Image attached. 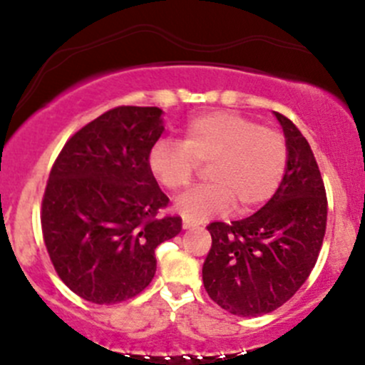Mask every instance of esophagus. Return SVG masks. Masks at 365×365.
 Instances as JSON below:
<instances>
[{
	"mask_svg": "<svg viewBox=\"0 0 365 365\" xmlns=\"http://www.w3.org/2000/svg\"><path fill=\"white\" fill-rule=\"evenodd\" d=\"M182 226H183V230H194V227H197V226H200V224H197V222H192V220H183V222H182Z\"/></svg>",
	"mask_w": 365,
	"mask_h": 365,
	"instance_id": "1",
	"label": "esophagus"
}]
</instances>
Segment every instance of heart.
<instances>
[{
    "label": "heart",
    "mask_w": 365,
    "mask_h": 365,
    "mask_svg": "<svg viewBox=\"0 0 365 365\" xmlns=\"http://www.w3.org/2000/svg\"><path fill=\"white\" fill-rule=\"evenodd\" d=\"M197 164H208L212 182L176 201V210L192 222L226 212L233 203L238 212H249L270 200L284 176L288 146L275 128L237 113L210 111L185 125L182 143L160 139L148 153L150 173L169 192L185 189Z\"/></svg>",
    "instance_id": "1"
}]
</instances>
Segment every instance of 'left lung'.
<instances>
[{
	"label": "left lung",
	"instance_id": "8db88e82",
	"mask_svg": "<svg viewBox=\"0 0 365 365\" xmlns=\"http://www.w3.org/2000/svg\"><path fill=\"white\" fill-rule=\"evenodd\" d=\"M288 146L284 176L272 200L247 219L212 222L203 284L237 316H261L288 302L318 261L327 230V192L307 139L281 113Z\"/></svg>",
	"mask_w": 365,
	"mask_h": 365
}]
</instances>
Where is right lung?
<instances>
[{
  "label": "right lung",
  "mask_w": 365,
  "mask_h": 365,
  "mask_svg": "<svg viewBox=\"0 0 365 365\" xmlns=\"http://www.w3.org/2000/svg\"><path fill=\"white\" fill-rule=\"evenodd\" d=\"M162 109L120 106L65 143L42 200V235L54 270L76 295L118 304L139 295L157 270L155 249L182 231L148 169L164 132Z\"/></svg>",
  "instance_id": "right-lung-1"
}]
</instances>
